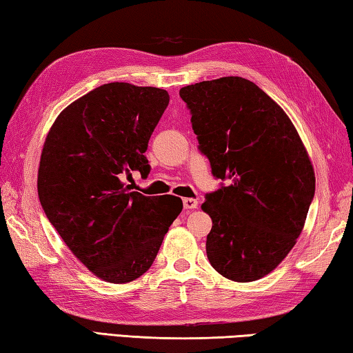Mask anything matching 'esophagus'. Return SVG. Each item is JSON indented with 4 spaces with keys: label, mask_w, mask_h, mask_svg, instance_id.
I'll return each instance as SVG.
<instances>
[{
    "label": "esophagus",
    "mask_w": 353,
    "mask_h": 353,
    "mask_svg": "<svg viewBox=\"0 0 353 353\" xmlns=\"http://www.w3.org/2000/svg\"><path fill=\"white\" fill-rule=\"evenodd\" d=\"M183 206H184V209H188V211H192V209L199 208V201H196L195 199H184Z\"/></svg>",
    "instance_id": "34e87169"
}]
</instances>
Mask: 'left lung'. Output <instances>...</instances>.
Masks as SVG:
<instances>
[{
  "label": "left lung",
  "mask_w": 353,
  "mask_h": 353,
  "mask_svg": "<svg viewBox=\"0 0 353 353\" xmlns=\"http://www.w3.org/2000/svg\"><path fill=\"white\" fill-rule=\"evenodd\" d=\"M180 97L212 175L231 180L201 205L212 219L209 262L226 279H261L304 228L314 196L308 153L285 111L243 77L188 85Z\"/></svg>",
  "instance_id": "left-lung-1"
}]
</instances>
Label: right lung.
Here are the masks:
<instances>
[{"label":"right lung","instance_id":"obj_1","mask_svg":"<svg viewBox=\"0 0 353 353\" xmlns=\"http://www.w3.org/2000/svg\"><path fill=\"white\" fill-rule=\"evenodd\" d=\"M167 105L165 90L105 83L68 105L43 145V211L72 254L111 283L152 267L183 209L176 196H145L122 183L134 170L150 172L144 153Z\"/></svg>","mask_w":353,"mask_h":353}]
</instances>
